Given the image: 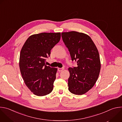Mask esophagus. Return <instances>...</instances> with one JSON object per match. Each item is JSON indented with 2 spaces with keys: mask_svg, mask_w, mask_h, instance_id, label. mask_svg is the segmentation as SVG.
Wrapping results in <instances>:
<instances>
[{
  "mask_svg": "<svg viewBox=\"0 0 122 122\" xmlns=\"http://www.w3.org/2000/svg\"><path fill=\"white\" fill-rule=\"evenodd\" d=\"M64 69V68H58V71H62Z\"/></svg>",
  "mask_w": 122,
  "mask_h": 122,
  "instance_id": "34e87169",
  "label": "esophagus"
}]
</instances>
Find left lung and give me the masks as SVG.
<instances>
[{
	"instance_id": "left-lung-1",
	"label": "left lung",
	"mask_w": 122,
	"mask_h": 122,
	"mask_svg": "<svg viewBox=\"0 0 122 122\" xmlns=\"http://www.w3.org/2000/svg\"><path fill=\"white\" fill-rule=\"evenodd\" d=\"M63 41L77 66L69 67L68 90L81 95L90 90L96 82L101 64L98 50L87 35L76 31L61 33Z\"/></svg>"
}]
</instances>
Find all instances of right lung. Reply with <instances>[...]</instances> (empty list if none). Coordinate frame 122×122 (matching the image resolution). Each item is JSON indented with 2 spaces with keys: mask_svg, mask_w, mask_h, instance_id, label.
I'll use <instances>...</instances> for the list:
<instances>
[{
  "mask_svg": "<svg viewBox=\"0 0 122 122\" xmlns=\"http://www.w3.org/2000/svg\"><path fill=\"white\" fill-rule=\"evenodd\" d=\"M60 38V33L33 35L21 49L20 71L25 85L36 96H45L53 91L57 69L47 66L45 61Z\"/></svg>",
  "mask_w": 122,
  "mask_h": 122,
  "instance_id": "1",
  "label": "right lung"
}]
</instances>
